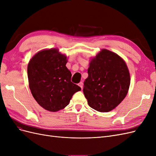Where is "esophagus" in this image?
<instances>
[{
    "instance_id": "obj_1",
    "label": "esophagus",
    "mask_w": 156,
    "mask_h": 156,
    "mask_svg": "<svg viewBox=\"0 0 156 156\" xmlns=\"http://www.w3.org/2000/svg\"><path fill=\"white\" fill-rule=\"evenodd\" d=\"M78 85L81 88V89L83 88V82H80L79 84H78Z\"/></svg>"
}]
</instances>
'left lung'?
<instances>
[{
  "instance_id": "8db88e82",
  "label": "left lung",
  "mask_w": 156,
  "mask_h": 156,
  "mask_svg": "<svg viewBox=\"0 0 156 156\" xmlns=\"http://www.w3.org/2000/svg\"><path fill=\"white\" fill-rule=\"evenodd\" d=\"M88 74L83 93L88 105L94 109L101 112L110 111L126 96L130 74L125 61L116 53L102 49L91 59Z\"/></svg>"
}]
</instances>
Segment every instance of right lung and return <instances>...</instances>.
I'll use <instances>...</instances> for the list:
<instances>
[{
  "label": "right lung",
  "instance_id": "obj_1",
  "mask_svg": "<svg viewBox=\"0 0 156 156\" xmlns=\"http://www.w3.org/2000/svg\"><path fill=\"white\" fill-rule=\"evenodd\" d=\"M67 56L57 49L40 51L27 68L29 88L37 103L45 110L56 112L66 107L73 94L81 88L71 81L66 66Z\"/></svg>",
  "mask_w": 156,
  "mask_h": 156
}]
</instances>
